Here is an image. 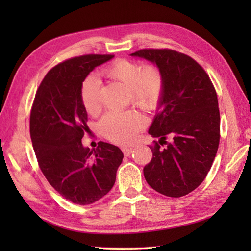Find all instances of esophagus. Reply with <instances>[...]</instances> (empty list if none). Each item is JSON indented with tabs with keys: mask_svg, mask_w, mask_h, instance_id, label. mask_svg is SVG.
<instances>
[{
	"mask_svg": "<svg viewBox=\"0 0 251 251\" xmlns=\"http://www.w3.org/2000/svg\"><path fill=\"white\" fill-rule=\"evenodd\" d=\"M122 151H123V152H124L125 156H129L133 154V148L131 147H124Z\"/></svg>",
	"mask_w": 251,
	"mask_h": 251,
	"instance_id": "1",
	"label": "esophagus"
}]
</instances>
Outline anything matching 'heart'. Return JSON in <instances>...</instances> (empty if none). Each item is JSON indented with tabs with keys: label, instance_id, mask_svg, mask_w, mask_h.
Returning <instances> with one entry per match:
<instances>
[{
	"label": "heart",
	"instance_id": "1",
	"mask_svg": "<svg viewBox=\"0 0 251 251\" xmlns=\"http://www.w3.org/2000/svg\"><path fill=\"white\" fill-rule=\"evenodd\" d=\"M106 77L128 88L131 103L144 109H152L158 104L163 91V76L156 66H142L138 63L120 59L103 71ZM80 100L91 115L100 110V83L95 76L84 79ZM146 124V120L136 110L108 113L100 123V130L109 141L118 144L130 143Z\"/></svg>",
	"mask_w": 251,
	"mask_h": 251
}]
</instances>
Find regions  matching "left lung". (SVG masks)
Here are the masks:
<instances>
[{"mask_svg": "<svg viewBox=\"0 0 251 251\" xmlns=\"http://www.w3.org/2000/svg\"><path fill=\"white\" fill-rule=\"evenodd\" d=\"M130 56L160 71L163 91L150 127L158 143L144 167L147 184L168 197H181L201 184L217 154L220 115L217 94L202 67L172 50H141ZM171 137V143L166 137ZM166 143L163 150L160 145Z\"/></svg>", "mask_w": 251, "mask_h": 251, "instance_id": "8db88e82", "label": "left lung"}]
</instances>
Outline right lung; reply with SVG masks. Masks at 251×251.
<instances>
[{
  "mask_svg": "<svg viewBox=\"0 0 251 251\" xmlns=\"http://www.w3.org/2000/svg\"><path fill=\"white\" fill-rule=\"evenodd\" d=\"M113 55H84L50 70L34 100L29 133L42 173L67 201L90 205L113 188L123 161L122 151L100 142L95 150L82 144L87 113L80 100L84 79Z\"/></svg>",
  "mask_w": 251,
  "mask_h": 251,
  "instance_id": "right-lung-1",
  "label": "right lung"
}]
</instances>
